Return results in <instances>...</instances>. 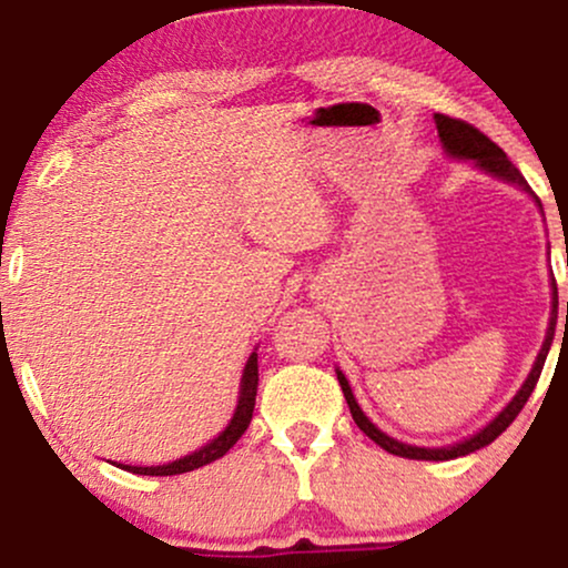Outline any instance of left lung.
Wrapping results in <instances>:
<instances>
[{
    "label": "left lung",
    "mask_w": 568,
    "mask_h": 568,
    "mask_svg": "<svg viewBox=\"0 0 568 568\" xmlns=\"http://www.w3.org/2000/svg\"><path fill=\"white\" fill-rule=\"evenodd\" d=\"M435 125H438V135H440L443 149H446V154H452V158H456V160H475V165H478L480 171L497 175V179L507 181V184L520 186V189H524V192H529L531 197L537 200V205H539V197L531 192V186L526 184V179H524V175H520L518 168H515L513 162L507 160V154L497 146V143L488 139V135L480 133L478 128H473L470 122L454 120V116H446V114H435ZM539 207H542V205H539ZM556 323H558V288H556V277H552L550 325H547L545 344H542V349H539L537 363H534L531 374L526 376L524 387H520L518 393H515L513 400L499 410V416H494V419L488 422V425L480 429V433H475L473 438H467V440H462V443H454V446H446V448L408 446V443H400V440L389 438V435L382 433V429L376 427L366 414H363V408L357 406V400H355V395H352V387H349L347 376H344L342 371H336V376H338V384H342L344 397H347V406H349L352 419H355V425L361 427L363 433H366L368 438L376 443V446H382L384 452H389V454H395V456H406V459H425V462L456 459V456L473 454V452H478V448L488 446V443L497 440L499 435L513 425V419L520 414V408L526 406V400H529V395L534 393V387H537L539 374H542V366H545V357H547V352H550L552 336H556ZM566 328H568V304H566Z\"/></svg>",
    "instance_id": "left-lung-1"
}]
</instances>
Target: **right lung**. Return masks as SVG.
Segmentation results:
<instances>
[{"instance_id": "obj_1", "label": "right lung", "mask_w": 568, "mask_h": 568, "mask_svg": "<svg viewBox=\"0 0 568 568\" xmlns=\"http://www.w3.org/2000/svg\"><path fill=\"white\" fill-rule=\"evenodd\" d=\"M256 387H258V355L256 352H251V357H247L245 371H243V382H240L237 408H234L232 422L226 425V429L219 435V438H213L207 446H202L200 452L181 456V459L168 462V465H158V467L122 465V470L135 473V475H181V473L197 470V467H202V465H211V462L221 459V456L230 452L234 443L243 438L247 425H251L253 406H256Z\"/></svg>"}]
</instances>
